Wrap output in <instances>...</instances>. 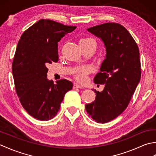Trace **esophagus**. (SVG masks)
<instances>
[{
	"label": "esophagus",
	"mask_w": 156,
	"mask_h": 156,
	"mask_svg": "<svg viewBox=\"0 0 156 156\" xmlns=\"http://www.w3.org/2000/svg\"><path fill=\"white\" fill-rule=\"evenodd\" d=\"M73 88H82L83 87H82L81 85H79L78 84L74 83V86H73Z\"/></svg>",
	"instance_id": "34e87169"
}]
</instances>
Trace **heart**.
Segmentation results:
<instances>
[{"mask_svg": "<svg viewBox=\"0 0 156 156\" xmlns=\"http://www.w3.org/2000/svg\"><path fill=\"white\" fill-rule=\"evenodd\" d=\"M90 42H94L93 39H84L80 41V45L88 44ZM91 72V68L89 66H79V67H76L73 74L75 79L77 81L80 82H84L87 80V76Z\"/></svg>", "mask_w": 156, "mask_h": 156, "instance_id": "b5f03b06", "label": "heart"}]
</instances>
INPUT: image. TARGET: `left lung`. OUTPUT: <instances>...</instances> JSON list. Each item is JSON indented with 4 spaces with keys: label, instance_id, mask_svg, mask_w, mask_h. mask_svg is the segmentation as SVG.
I'll use <instances>...</instances> for the list:
<instances>
[{
    "label": "left lung",
    "instance_id": "8db88e82",
    "mask_svg": "<svg viewBox=\"0 0 156 156\" xmlns=\"http://www.w3.org/2000/svg\"><path fill=\"white\" fill-rule=\"evenodd\" d=\"M87 30L102 39L107 54L94 79L95 84H105L104 90H94L95 101L86 105V111L96 122L105 123L125 110L140 82V50L131 35L119 23H106Z\"/></svg>",
    "mask_w": 156,
    "mask_h": 156
}]
</instances>
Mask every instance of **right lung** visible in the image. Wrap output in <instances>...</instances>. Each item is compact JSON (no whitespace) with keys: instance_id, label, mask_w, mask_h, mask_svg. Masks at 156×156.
<instances>
[{"instance_id":"add662e5","label":"right lung","mask_w":156,"mask_h":156,"mask_svg":"<svg viewBox=\"0 0 156 156\" xmlns=\"http://www.w3.org/2000/svg\"><path fill=\"white\" fill-rule=\"evenodd\" d=\"M76 26L41 19L19 39L12 65L16 94L31 117L48 121L57 115L65 94L72 82L61 79L54 84L47 78L49 64L58 61V43Z\"/></svg>"}]
</instances>
